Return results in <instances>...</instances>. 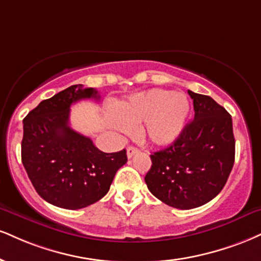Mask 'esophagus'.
I'll list each match as a JSON object with an SVG mask.
<instances>
[{
    "mask_svg": "<svg viewBox=\"0 0 261 261\" xmlns=\"http://www.w3.org/2000/svg\"><path fill=\"white\" fill-rule=\"evenodd\" d=\"M139 152V149L136 148V147L134 146H128L126 148V154H127V158H133V156L136 154V153Z\"/></svg>",
    "mask_w": 261,
    "mask_h": 261,
    "instance_id": "obj_1",
    "label": "esophagus"
}]
</instances>
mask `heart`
Returning <instances> with one entry per match:
<instances>
[{
	"label": "heart",
	"mask_w": 261,
	"mask_h": 261,
	"mask_svg": "<svg viewBox=\"0 0 261 261\" xmlns=\"http://www.w3.org/2000/svg\"><path fill=\"white\" fill-rule=\"evenodd\" d=\"M112 126L120 133H130L131 127L143 122L140 139L153 146L171 143L186 124L190 102L182 93L153 89L137 93L120 103Z\"/></svg>",
	"instance_id": "obj_1"
}]
</instances>
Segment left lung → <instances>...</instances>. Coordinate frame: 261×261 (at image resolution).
Segmentation results:
<instances>
[{
	"label": "left lung",
	"mask_w": 261,
	"mask_h": 261,
	"mask_svg": "<svg viewBox=\"0 0 261 261\" xmlns=\"http://www.w3.org/2000/svg\"><path fill=\"white\" fill-rule=\"evenodd\" d=\"M194 119L166 148L150 155L144 181L153 196L177 209H193L215 198L234 163L232 118L212 97L188 91Z\"/></svg>",
	"instance_id": "obj_1"
}]
</instances>
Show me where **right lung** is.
<instances>
[{
	"label": "right lung",
	"instance_id": "1",
	"mask_svg": "<svg viewBox=\"0 0 261 261\" xmlns=\"http://www.w3.org/2000/svg\"><path fill=\"white\" fill-rule=\"evenodd\" d=\"M99 99L95 89L73 85L42 100L24 118L21 162L36 192L64 209H81L108 193L115 174L127 162L126 150L105 153L69 126L70 106Z\"/></svg>",
	"mask_w": 261,
	"mask_h": 261
}]
</instances>
